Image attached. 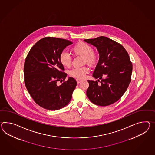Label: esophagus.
<instances>
[{"mask_svg": "<svg viewBox=\"0 0 155 155\" xmlns=\"http://www.w3.org/2000/svg\"><path fill=\"white\" fill-rule=\"evenodd\" d=\"M76 81H77V83H78V84H79V83L81 82V80L79 79H76Z\"/></svg>", "mask_w": 155, "mask_h": 155, "instance_id": "1", "label": "esophagus"}]
</instances>
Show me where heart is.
Returning a JSON list of instances; mask_svg holds the SVG:
<instances>
[{"mask_svg":"<svg viewBox=\"0 0 155 155\" xmlns=\"http://www.w3.org/2000/svg\"><path fill=\"white\" fill-rule=\"evenodd\" d=\"M73 52L76 55L84 57V63L90 65L95 63L97 59L96 54L91 46L87 43L80 42L72 48ZM59 61L61 64L65 67H69L72 65L71 56L66 51H62L59 55ZM88 73V68L86 67L72 69L69 71V75L77 79H82Z\"/></svg>","mask_w":155,"mask_h":155,"instance_id":"obj_1","label":"heart"}]
</instances>
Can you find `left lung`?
<instances>
[{"instance_id":"left-lung-1","label":"left lung","mask_w":155,"mask_h":155,"mask_svg":"<svg viewBox=\"0 0 155 155\" xmlns=\"http://www.w3.org/2000/svg\"><path fill=\"white\" fill-rule=\"evenodd\" d=\"M84 41L95 46L100 56L92 75L97 81H87V97L97 105L113 104L121 97L131 81L132 64L128 54L121 44L105 36Z\"/></svg>"}]
</instances>
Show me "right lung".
<instances>
[{
  "label": "right lung",
  "mask_w": 155,
  "mask_h": 155,
  "mask_svg": "<svg viewBox=\"0 0 155 155\" xmlns=\"http://www.w3.org/2000/svg\"><path fill=\"white\" fill-rule=\"evenodd\" d=\"M72 44L69 40L46 37L37 42L28 54L24 65L25 83L35 102L45 109L57 110L67 105L77 82L67 74L59 61L63 50Z\"/></svg>",
  "instance_id": "right-lung-1"
}]
</instances>
